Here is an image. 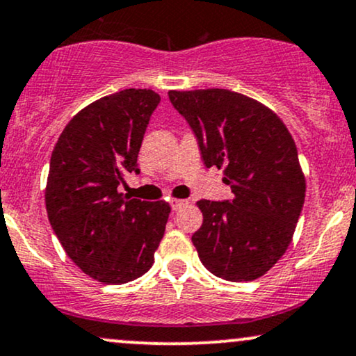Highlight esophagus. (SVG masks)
Instances as JSON below:
<instances>
[{
    "instance_id": "34e87169",
    "label": "esophagus",
    "mask_w": 356,
    "mask_h": 356,
    "mask_svg": "<svg viewBox=\"0 0 356 356\" xmlns=\"http://www.w3.org/2000/svg\"><path fill=\"white\" fill-rule=\"evenodd\" d=\"M189 204V201H186V199H170V207H172V211H181L184 207Z\"/></svg>"
}]
</instances>
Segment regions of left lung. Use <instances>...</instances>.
<instances>
[{
  "mask_svg": "<svg viewBox=\"0 0 356 356\" xmlns=\"http://www.w3.org/2000/svg\"><path fill=\"white\" fill-rule=\"evenodd\" d=\"M169 99L197 138L204 165L224 167L232 192L229 201L197 202L199 259L226 281L257 280L286 252L303 209L295 140L275 112L231 90H170Z\"/></svg>",
  "mask_w": 356,
  "mask_h": 356,
  "instance_id": "1",
  "label": "left lung"
}]
</instances>
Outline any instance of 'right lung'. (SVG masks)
Listing matches in <instances>:
<instances>
[{"label":"right lung","mask_w":356,"mask_h":356,"mask_svg":"<svg viewBox=\"0 0 356 356\" xmlns=\"http://www.w3.org/2000/svg\"><path fill=\"white\" fill-rule=\"evenodd\" d=\"M161 97L127 88L93 102L68 122L53 149L44 202L65 252L85 275L124 284L145 275L170 206L118 192L140 172L138 150Z\"/></svg>","instance_id":"add662e5"}]
</instances>
